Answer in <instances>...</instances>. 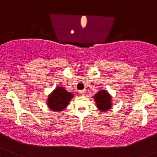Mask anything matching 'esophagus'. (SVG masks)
<instances>
[{
	"label": "esophagus",
	"instance_id": "34e87169",
	"mask_svg": "<svg viewBox=\"0 0 157 157\" xmlns=\"http://www.w3.org/2000/svg\"><path fill=\"white\" fill-rule=\"evenodd\" d=\"M79 93H80V95H83H83L86 94V90H80V91H79Z\"/></svg>",
	"mask_w": 157,
	"mask_h": 157
}]
</instances>
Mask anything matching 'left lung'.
<instances>
[{"label": "left lung", "instance_id": "obj_1", "mask_svg": "<svg viewBox=\"0 0 157 157\" xmlns=\"http://www.w3.org/2000/svg\"><path fill=\"white\" fill-rule=\"evenodd\" d=\"M96 106L100 111L106 112L112 108V97L106 90H100L93 96Z\"/></svg>", "mask_w": 157, "mask_h": 157}]
</instances>
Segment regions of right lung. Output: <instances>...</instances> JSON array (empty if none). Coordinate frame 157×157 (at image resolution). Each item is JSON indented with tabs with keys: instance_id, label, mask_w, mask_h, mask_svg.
Masks as SVG:
<instances>
[{
	"instance_id": "right-lung-1",
	"label": "right lung",
	"mask_w": 157,
	"mask_h": 157,
	"mask_svg": "<svg viewBox=\"0 0 157 157\" xmlns=\"http://www.w3.org/2000/svg\"><path fill=\"white\" fill-rule=\"evenodd\" d=\"M73 96L74 95L64 87H57L48 96L47 105L52 111H63L68 105Z\"/></svg>"
}]
</instances>
